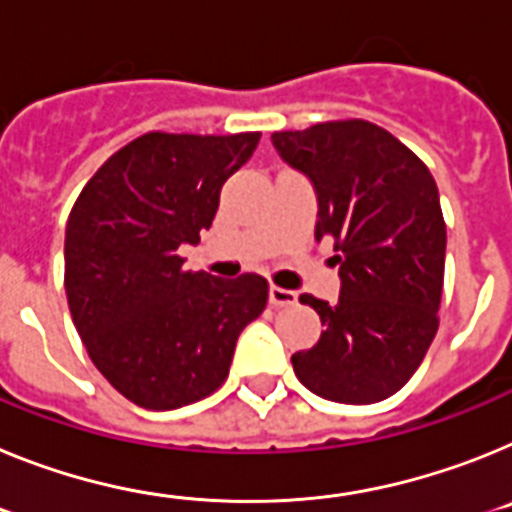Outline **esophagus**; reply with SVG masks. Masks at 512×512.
<instances>
[{"label": "esophagus", "mask_w": 512, "mask_h": 512, "mask_svg": "<svg viewBox=\"0 0 512 512\" xmlns=\"http://www.w3.org/2000/svg\"><path fill=\"white\" fill-rule=\"evenodd\" d=\"M270 304L293 306L296 304V291H288V288H281V286H270Z\"/></svg>", "instance_id": "34e87169"}]
</instances>
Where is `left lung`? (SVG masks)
<instances>
[{"mask_svg": "<svg viewBox=\"0 0 512 512\" xmlns=\"http://www.w3.org/2000/svg\"><path fill=\"white\" fill-rule=\"evenodd\" d=\"M273 146L317 190V239L340 265V299L301 293L324 330L291 358L301 384L342 404L397 394L438 332L446 221L433 175L376 123L348 118L275 131Z\"/></svg>", "mask_w": 512, "mask_h": 512, "instance_id": "1", "label": "left lung"}]
</instances>
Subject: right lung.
<instances>
[{"mask_svg":"<svg viewBox=\"0 0 512 512\" xmlns=\"http://www.w3.org/2000/svg\"><path fill=\"white\" fill-rule=\"evenodd\" d=\"M260 133L149 131L118 149L79 193L66 221L64 286L97 371L144 410L208 397L229 376L239 332L268 304V281H224L182 268L221 185Z\"/></svg>","mask_w":512,"mask_h":512,"instance_id":"add662e5","label":"right lung"}]
</instances>
